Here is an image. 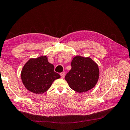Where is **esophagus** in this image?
Instances as JSON below:
<instances>
[{
	"mask_svg": "<svg viewBox=\"0 0 130 130\" xmlns=\"http://www.w3.org/2000/svg\"><path fill=\"white\" fill-rule=\"evenodd\" d=\"M60 76H61V78H63L64 77V76H65V72H62L60 73Z\"/></svg>",
	"mask_w": 130,
	"mask_h": 130,
	"instance_id": "obj_1",
	"label": "esophagus"
}]
</instances>
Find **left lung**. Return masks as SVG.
I'll return each instance as SVG.
<instances>
[{
	"mask_svg": "<svg viewBox=\"0 0 130 130\" xmlns=\"http://www.w3.org/2000/svg\"><path fill=\"white\" fill-rule=\"evenodd\" d=\"M71 67L65 80L74 91L86 92L95 86L99 77V70L98 66L90 58L76 56Z\"/></svg>",
	"mask_w": 130,
	"mask_h": 130,
	"instance_id": "1",
	"label": "left lung"
}]
</instances>
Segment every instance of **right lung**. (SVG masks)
I'll return each instance as SVG.
<instances>
[{
    "label": "right lung",
    "instance_id": "add662e5",
    "mask_svg": "<svg viewBox=\"0 0 130 130\" xmlns=\"http://www.w3.org/2000/svg\"><path fill=\"white\" fill-rule=\"evenodd\" d=\"M54 69V66L47 61L46 56L30 59L21 71L22 83L31 92L43 94L50 88L55 80L60 77Z\"/></svg>",
    "mask_w": 130,
    "mask_h": 130
}]
</instances>
